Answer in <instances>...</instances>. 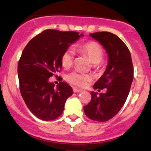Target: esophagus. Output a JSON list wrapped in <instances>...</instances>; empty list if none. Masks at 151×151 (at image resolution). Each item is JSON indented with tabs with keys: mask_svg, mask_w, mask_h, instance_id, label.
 Wrapping results in <instances>:
<instances>
[{
	"mask_svg": "<svg viewBox=\"0 0 151 151\" xmlns=\"http://www.w3.org/2000/svg\"><path fill=\"white\" fill-rule=\"evenodd\" d=\"M73 91H74V93H79V92H81L82 90L79 89V88H73Z\"/></svg>",
	"mask_w": 151,
	"mask_h": 151,
	"instance_id": "obj_1",
	"label": "esophagus"
}]
</instances>
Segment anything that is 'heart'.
Wrapping results in <instances>:
<instances>
[{"mask_svg":"<svg viewBox=\"0 0 151 151\" xmlns=\"http://www.w3.org/2000/svg\"><path fill=\"white\" fill-rule=\"evenodd\" d=\"M78 50L91 59L93 68H99L101 66V60L104 58V53L102 47L97 42L91 41L82 44L78 47ZM60 61L63 68H70L74 62V52L71 49L65 50L61 55ZM66 80L68 83L76 86L84 87L91 80V77L85 73L74 71L67 75Z\"/></svg>","mask_w":151,"mask_h":151,"instance_id":"1","label":"heart"}]
</instances>
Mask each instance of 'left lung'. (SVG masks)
<instances>
[{
	"label": "left lung",
	"mask_w": 151,
	"mask_h": 151,
	"mask_svg": "<svg viewBox=\"0 0 151 151\" xmlns=\"http://www.w3.org/2000/svg\"><path fill=\"white\" fill-rule=\"evenodd\" d=\"M90 36L99 42L109 57L106 71L93 85L94 89H105V93L91 92V100L84 106V112L93 121L105 122L122 108L130 91L134 67L130 51L124 42L109 32H97Z\"/></svg>",
	"instance_id": "obj_1"
}]
</instances>
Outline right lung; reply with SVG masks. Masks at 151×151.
<instances>
[{"label": "right lung", "mask_w": 151, "mask_h": 151, "mask_svg": "<svg viewBox=\"0 0 151 151\" xmlns=\"http://www.w3.org/2000/svg\"><path fill=\"white\" fill-rule=\"evenodd\" d=\"M83 36L75 31L47 29L33 37L24 48L17 67L19 90L28 109L39 119L53 121L63 113L67 99L73 93L72 88L64 82L55 88L49 78L58 77L62 53Z\"/></svg>", "instance_id": "1"}]
</instances>
